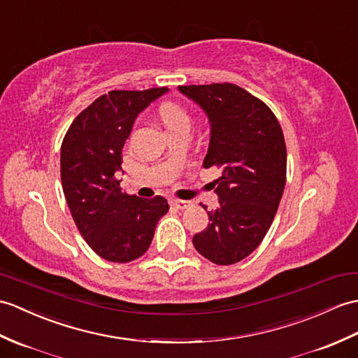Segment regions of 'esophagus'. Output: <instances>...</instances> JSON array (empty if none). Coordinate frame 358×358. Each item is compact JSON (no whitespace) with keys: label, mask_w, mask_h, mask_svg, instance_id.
<instances>
[{"label":"esophagus","mask_w":358,"mask_h":358,"mask_svg":"<svg viewBox=\"0 0 358 358\" xmlns=\"http://www.w3.org/2000/svg\"><path fill=\"white\" fill-rule=\"evenodd\" d=\"M171 204L173 207H177V209H180V210H185V209H187V207H190V203L185 201V199H172Z\"/></svg>","instance_id":"esophagus-1"}]
</instances>
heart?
Masks as SVG:
<instances>
[{
    "label": "heart",
    "mask_w": 358,
    "mask_h": 358,
    "mask_svg": "<svg viewBox=\"0 0 358 358\" xmlns=\"http://www.w3.org/2000/svg\"><path fill=\"white\" fill-rule=\"evenodd\" d=\"M159 114L166 128L173 129L180 127V124H189L190 117L189 113L177 102H164L159 108Z\"/></svg>",
    "instance_id": "heart-1"
}]
</instances>
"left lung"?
Masks as SVG:
<instances>
[{
	"label": "left lung",
	"mask_w": 358,
	"mask_h": 358,
	"mask_svg": "<svg viewBox=\"0 0 358 358\" xmlns=\"http://www.w3.org/2000/svg\"><path fill=\"white\" fill-rule=\"evenodd\" d=\"M178 90L209 115L212 132L203 166L221 169V177L215 180L220 206L207 212L209 226L192 243L213 264H236L262 243L284 194V132L261 99L235 84Z\"/></svg>",
	"instance_id": "1"
}]
</instances>
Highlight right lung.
Wrapping results in <instances>:
<instances>
[{"label":"right lung","instance_id":"add662e5","mask_svg":"<svg viewBox=\"0 0 358 358\" xmlns=\"http://www.w3.org/2000/svg\"><path fill=\"white\" fill-rule=\"evenodd\" d=\"M168 88L113 90L97 97L70 124L61 146V181L82 238L110 262L143 255L169 204L120 190L122 149L140 111Z\"/></svg>","mask_w":358,"mask_h":358}]
</instances>
